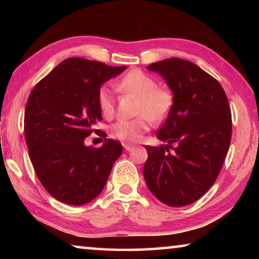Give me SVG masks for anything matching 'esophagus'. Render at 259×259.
<instances>
[{
    "label": "esophagus",
    "mask_w": 259,
    "mask_h": 259,
    "mask_svg": "<svg viewBox=\"0 0 259 259\" xmlns=\"http://www.w3.org/2000/svg\"><path fill=\"white\" fill-rule=\"evenodd\" d=\"M123 147H124V150L125 151H131V150H133V148H134V146H131V145H126V144H124V145H123Z\"/></svg>",
    "instance_id": "1"
}]
</instances>
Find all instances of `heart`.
<instances>
[{
	"label": "heart",
	"mask_w": 259,
	"mask_h": 259,
	"mask_svg": "<svg viewBox=\"0 0 259 259\" xmlns=\"http://www.w3.org/2000/svg\"><path fill=\"white\" fill-rule=\"evenodd\" d=\"M154 77L140 69H133L114 83V87L122 93L138 97L136 104L137 117L133 120H119L109 128L113 138L123 143H137L142 140L151 128L153 122L163 121L172 107L174 97L168 89L156 87ZM99 111L104 117L113 116L114 95L109 87L103 85L97 95Z\"/></svg>",
	"instance_id": "obj_1"
}]
</instances>
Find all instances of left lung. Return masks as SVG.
I'll return each instance as SVG.
<instances>
[{
	"instance_id": "1",
	"label": "left lung",
	"mask_w": 259,
	"mask_h": 259,
	"mask_svg": "<svg viewBox=\"0 0 259 259\" xmlns=\"http://www.w3.org/2000/svg\"><path fill=\"white\" fill-rule=\"evenodd\" d=\"M147 69L164 78L174 103L156 134L168 145L145 147L144 178L157 200L184 207L199 200L221 172L232 136L229 99L216 78L191 61L169 58Z\"/></svg>"
}]
</instances>
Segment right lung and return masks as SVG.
<instances>
[{
  "instance_id": "1",
  "label": "right lung",
  "mask_w": 259,
  "mask_h": 259,
  "mask_svg": "<svg viewBox=\"0 0 259 259\" xmlns=\"http://www.w3.org/2000/svg\"><path fill=\"white\" fill-rule=\"evenodd\" d=\"M125 68L68 58L29 95L24 122L29 159L43 187L60 202L82 205L97 198L122 154L115 140L105 139L95 148L85 146L84 139L103 120L97 103L100 85Z\"/></svg>"
}]
</instances>
